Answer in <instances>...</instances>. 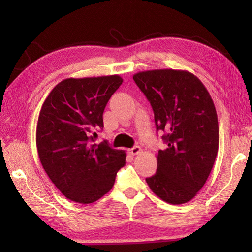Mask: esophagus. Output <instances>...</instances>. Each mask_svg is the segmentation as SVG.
Wrapping results in <instances>:
<instances>
[{
    "label": "esophagus",
    "instance_id": "obj_1",
    "mask_svg": "<svg viewBox=\"0 0 252 252\" xmlns=\"http://www.w3.org/2000/svg\"><path fill=\"white\" fill-rule=\"evenodd\" d=\"M141 152H142V148L140 146H134V147H132V148L129 149V153L131 155H133V156H134V155H138Z\"/></svg>",
    "mask_w": 252,
    "mask_h": 252
}]
</instances>
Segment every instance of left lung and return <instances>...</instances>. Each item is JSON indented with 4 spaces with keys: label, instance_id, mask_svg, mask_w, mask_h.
<instances>
[{
    "label": "left lung",
    "instance_id": "left-lung-1",
    "mask_svg": "<svg viewBox=\"0 0 252 252\" xmlns=\"http://www.w3.org/2000/svg\"><path fill=\"white\" fill-rule=\"evenodd\" d=\"M152 105L167 148L158 152L151 189L171 205L191 200L205 185L219 148L215 104L205 85L185 70L157 69L133 76Z\"/></svg>",
    "mask_w": 252,
    "mask_h": 252
}]
</instances>
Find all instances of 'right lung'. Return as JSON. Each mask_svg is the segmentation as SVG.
I'll return each mask as SVG.
<instances>
[{
	"label": "right lung",
	"mask_w": 252,
	"mask_h": 252,
	"mask_svg": "<svg viewBox=\"0 0 252 252\" xmlns=\"http://www.w3.org/2000/svg\"><path fill=\"white\" fill-rule=\"evenodd\" d=\"M122 78H69L51 91L37 119L36 148L42 167L63 196L92 203L114 186L126 164L125 151L107 141L95 144L103 130V112Z\"/></svg>",
	"instance_id": "obj_1"
}]
</instances>
